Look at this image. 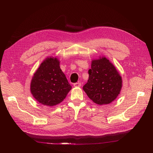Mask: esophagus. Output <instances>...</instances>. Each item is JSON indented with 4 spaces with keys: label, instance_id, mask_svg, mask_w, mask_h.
I'll return each instance as SVG.
<instances>
[{
    "label": "esophagus",
    "instance_id": "esophagus-1",
    "mask_svg": "<svg viewBox=\"0 0 153 153\" xmlns=\"http://www.w3.org/2000/svg\"><path fill=\"white\" fill-rule=\"evenodd\" d=\"M74 87H79L81 86V83L80 82H77V83H75V84H73Z\"/></svg>",
    "mask_w": 153,
    "mask_h": 153
}]
</instances>
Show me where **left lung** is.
Wrapping results in <instances>:
<instances>
[{
	"mask_svg": "<svg viewBox=\"0 0 153 153\" xmlns=\"http://www.w3.org/2000/svg\"><path fill=\"white\" fill-rule=\"evenodd\" d=\"M88 73L89 79L83 89L94 103L107 105L117 98L123 87L122 77L107 58L92 59Z\"/></svg>",
	"mask_w": 153,
	"mask_h": 153,
	"instance_id": "8db88e82",
	"label": "left lung"
}]
</instances>
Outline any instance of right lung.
I'll list each match as a JSON object with an SVG mask.
<instances>
[{
    "label": "right lung",
    "instance_id": "1",
    "mask_svg": "<svg viewBox=\"0 0 153 153\" xmlns=\"http://www.w3.org/2000/svg\"><path fill=\"white\" fill-rule=\"evenodd\" d=\"M71 88L60 68L58 57H48L32 76L30 91L38 103L53 106L65 99Z\"/></svg>",
    "mask_w": 153,
    "mask_h": 153
}]
</instances>
